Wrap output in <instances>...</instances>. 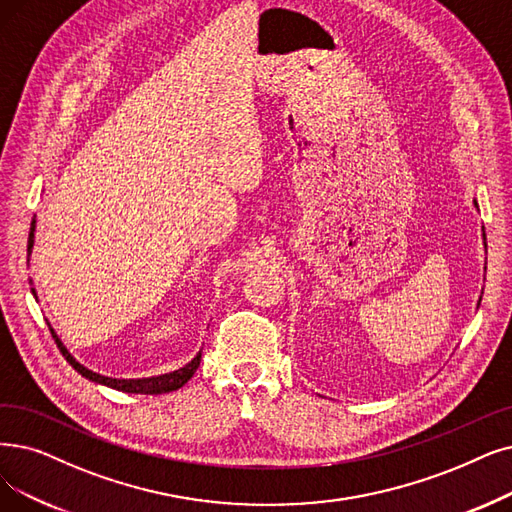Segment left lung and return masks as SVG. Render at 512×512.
Here are the masks:
<instances>
[{
	"instance_id": "1",
	"label": "left lung",
	"mask_w": 512,
	"mask_h": 512,
	"mask_svg": "<svg viewBox=\"0 0 512 512\" xmlns=\"http://www.w3.org/2000/svg\"><path fill=\"white\" fill-rule=\"evenodd\" d=\"M475 206H477V201H475Z\"/></svg>"
}]
</instances>
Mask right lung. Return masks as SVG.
Segmentation results:
<instances>
[{"mask_svg": "<svg viewBox=\"0 0 512 512\" xmlns=\"http://www.w3.org/2000/svg\"><path fill=\"white\" fill-rule=\"evenodd\" d=\"M33 243H35V218L31 220V233H29V245H27V254L31 256L33 250ZM33 296H35V288H31ZM60 353L69 361V365L73 367L75 372H79L84 378L96 382V384H105L109 388H115V391H124V393H136V395H161V393H172L176 388L185 386L193 374L197 372L199 361H201V353H197L185 367H178V370L170 372V374H161V376H151V378H109V376H100L88 367L81 365L79 361H75V357L67 351V346L60 342V338L54 334V330H50Z\"/></svg>", "mask_w": 512, "mask_h": 512, "instance_id": "add662e5", "label": "right lung"}]
</instances>
